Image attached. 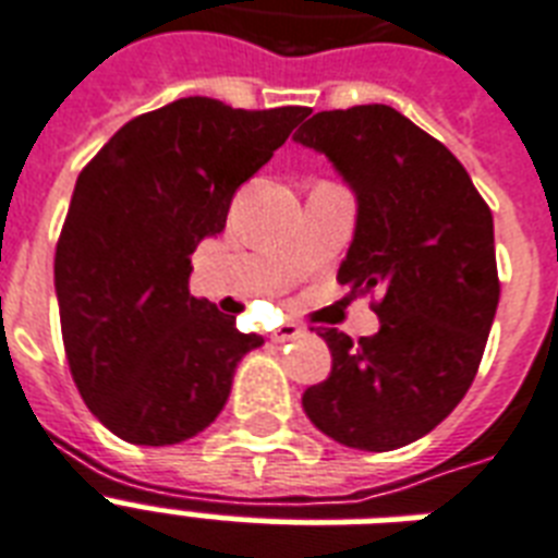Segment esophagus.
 <instances>
[{"mask_svg":"<svg viewBox=\"0 0 558 558\" xmlns=\"http://www.w3.org/2000/svg\"><path fill=\"white\" fill-rule=\"evenodd\" d=\"M304 336V330L298 327V324H280L278 330H271V341H278V344H283V341H292V339H301Z\"/></svg>","mask_w":558,"mask_h":558,"instance_id":"34e87169","label":"esophagus"}]
</instances>
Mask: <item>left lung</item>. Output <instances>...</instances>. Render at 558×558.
<instances>
[{
    "mask_svg": "<svg viewBox=\"0 0 558 558\" xmlns=\"http://www.w3.org/2000/svg\"><path fill=\"white\" fill-rule=\"evenodd\" d=\"M295 142L356 191L339 283L379 292L376 336L322 332L332 371L304 411L341 446L399 449L440 425L481 367L501 298L493 210L446 144L385 104L315 112Z\"/></svg>",
    "mask_w": 558,
    "mask_h": 558,
    "instance_id": "8db88e82",
    "label": "left lung"
}]
</instances>
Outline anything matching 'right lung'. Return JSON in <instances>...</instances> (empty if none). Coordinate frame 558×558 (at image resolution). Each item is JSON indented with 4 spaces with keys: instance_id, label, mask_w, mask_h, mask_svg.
<instances>
[{
    "instance_id": "add662e5",
    "label": "right lung",
    "mask_w": 558,
    "mask_h": 558,
    "mask_svg": "<svg viewBox=\"0 0 558 558\" xmlns=\"http://www.w3.org/2000/svg\"><path fill=\"white\" fill-rule=\"evenodd\" d=\"M310 107L179 98L126 121L81 170L57 240L65 362L89 411L135 446L208 428L263 336L193 298L191 254Z\"/></svg>"
}]
</instances>
